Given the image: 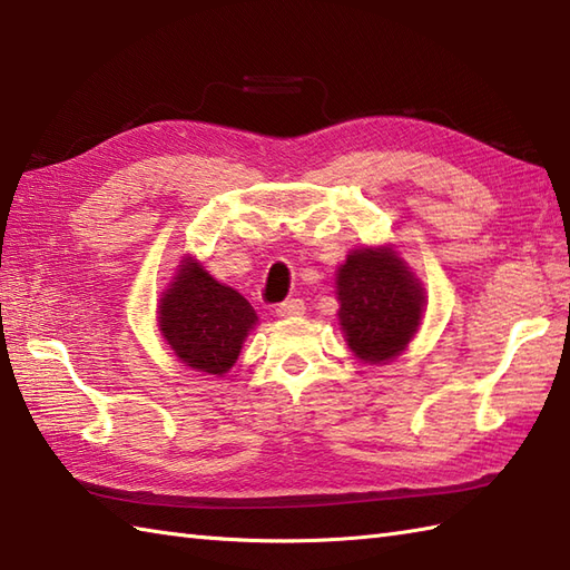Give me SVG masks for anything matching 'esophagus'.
<instances>
[{
    "label": "esophagus",
    "instance_id": "obj_1",
    "mask_svg": "<svg viewBox=\"0 0 570 570\" xmlns=\"http://www.w3.org/2000/svg\"><path fill=\"white\" fill-rule=\"evenodd\" d=\"M304 311H306V306H304V301H301V298H288V301H284V304L276 306V313L282 318L304 316Z\"/></svg>",
    "mask_w": 570,
    "mask_h": 570
}]
</instances>
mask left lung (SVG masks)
<instances>
[{
	"mask_svg": "<svg viewBox=\"0 0 570 570\" xmlns=\"http://www.w3.org/2000/svg\"><path fill=\"white\" fill-rule=\"evenodd\" d=\"M337 318L355 357L370 365L402 355L416 335L423 286L392 247H362L347 254L335 274Z\"/></svg>",
	"mask_w": 570,
	"mask_h": 570,
	"instance_id": "1",
	"label": "left lung"
}]
</instances>
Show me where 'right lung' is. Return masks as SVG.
Instances as JSON below:
<instances>
[{"label": "right lung", "mask_w": 570, "mask_h": 570, "mask_svg": "<svg viewBox=\"0 0 570 570\" xmlns=\"http://www.w3.org/2000/svg\"><path fill=\"white\" fill-rule=\"evenodd\" d=\"M254 325L257 313L245 296L215 282L193 257L178 264L159 304V331L186 367L225 374Z\"/></svg>", "instance_id": "add662e5"}]
</instances>
